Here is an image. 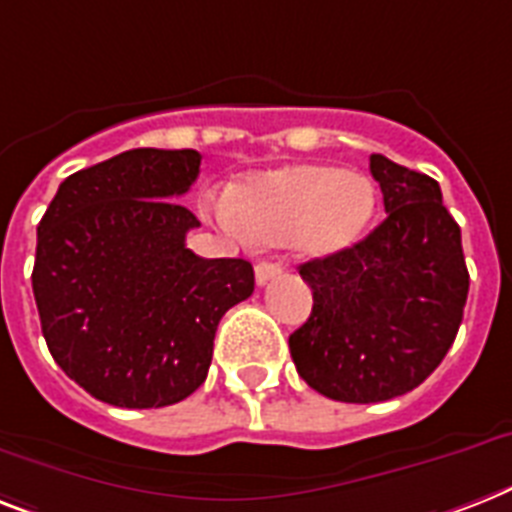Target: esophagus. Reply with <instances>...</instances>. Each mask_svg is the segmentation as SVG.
<instances>
[{"label": "esophagus", "instance_id": "34e87169", "mask_svg": "<svg viewBox=\"0 0 512 512\" xmlns=\"http://www.w3.org/2000/svg\"><path fill=\"white\" fill-rule=\"evenodd\" d=\"M278 273H281V265L278 263H257V268H255L257 286H265L270 278H276Z\"/></svg>", "mask_w": 512, "mask_h": 512}]
</instances>
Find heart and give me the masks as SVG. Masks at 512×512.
Wrapping results in <instances>:
<instances>
[{"label":"heart","instance_id":"b5f03b06","mask_svg":"<svg viewBox=\"0 0 512 512\" xmlns=\"http://www.w3.org/2000/svg\"><path fill=\"white\" fill-rule=\"evenodd\" d=\"M226 210L255 242H289L299 255L328 257L363 236L376 191L363 173L299 162L239 184Z\"/></svg>","mask_w":512,"mask_h":512}]
</instances>
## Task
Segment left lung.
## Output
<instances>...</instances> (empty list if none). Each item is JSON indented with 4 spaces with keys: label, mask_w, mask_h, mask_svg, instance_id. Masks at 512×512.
<instances>
[{
    "label": "left lung",
    "mask_w": 512,
    "mask_h": 512,
    "mask_svg": "<svg viewBox=\"0 0 512 512\" xmlns=\"http://www.w3.org/2000/svg\"><path fill=\"white\" fill-rule=\"evenodd\" d=\"M386 218L363 242L299 265L313 313L289 336L297 373L328 400L384 402L423 384L468 299L460 226L434 178L371 155Z\"/></svg>",
    "instance_id": "left-lung-1"
}]
</instances>
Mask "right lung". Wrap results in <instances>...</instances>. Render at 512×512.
<instances>
[{
	"instance_id": "1",
	"label": "right lung",
	"mask_w": 512,
	"mask_h": 512,
	"mask_svg": "<svg viewBox=\"0 0 512 512\" xmlns=\"http://www.w3.org/2000/svg\"><path fill=\"white\" fill-rule=\"evenodd\" d=\"M197 149H128L60 184L39 223L33 297L54 363L115 407H165L205 384L228 307L255 292L242 257L186 247L178 205Z\"/></svg>"
}]
</instances>
